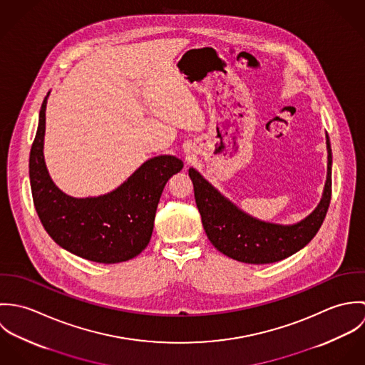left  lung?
<instances>
[{"mask_svg": "<svg viewBox=\"0 0 365 365\" xmlns=\"http://www.w3.org/2000/svg\"><path fill=\"white\" fill-rule=\"evenodd\" d=\"M327 175L320 202L301 222L279 225L260 220L220 194L200 171L188 170L202 225L210 243L225 256L247 264L284 260L304 249L320 229L331 198V148L326 133Z\"/></svg>", "mask_w": 365, "mask_h": 365, "instance_id": "1", "label": "left lung"}]
</instances>
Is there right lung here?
Segmentation results:
<instances>
[{"label":"right lung","mask_w":365,"mask_h":365,"mask_svg":"<svg viewBox=\"0 0 365 365\" xmlns=\"http://www.w3.org/2000/svg\"><path fill=\"white\" fill-rule=\"evenodd\" d=\"M29 156V180L38 216L53 240L64 250L86 260L115 264L130 260L149 245L161 192L182 160L161 155L146 160L113 191L74 198L53 182L43 156L46 105Z\"/></svg>","instance_id":"add662e5"}]
</instances>
